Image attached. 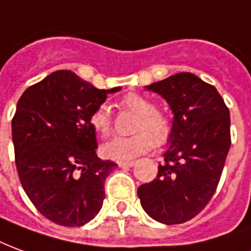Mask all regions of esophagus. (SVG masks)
Returning <instances> with one entry per match:
<instances>
[{
  "instance_id": "obj_1",
  "label": "esophagus",
  "mask_w": 251,
  "mask_h": 251,
  "mask_svg": "<svg viewBox=\"0 0 251 251\" xmlns=\"http://www.w3.org/2000/svg\"><path fill=\"white\" fill-rule=\"evenodd\" d=\"M118 166L120 167H131V166H134V162L133 160H122V162H118Z\"/></svg>"
}]
</instances>
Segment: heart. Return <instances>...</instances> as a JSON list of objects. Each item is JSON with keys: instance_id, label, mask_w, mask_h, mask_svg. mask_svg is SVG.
Returning <instances> with one entry per match:
<instances>
[{"instance_id": "obj_1", "label": "heart", "mask_w": 251, "mask_h": 251, "mask_svg": "<svg viewBox=\"0 0 251 251\" xmlns=\"http://www.w3.org/2000/svg\"><path fill=\"white\" fill-rule=\"evenodd\" d=\"M122 107L138 115L134 125L137 134L130 137H114L103 145V153L115 160H129L151 150L152 141L156 145L167 143L173 134L174 124L167 114L157 111V106L145 96L129 94L121 100ZM89 124L103 137H107L113 129L110 110L106 104H99L89 117Z\"/></svg>"}]
</instances>
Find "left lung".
<instances>
[{"instance_id":"8db88e82","label":"left lung","mask_w":251,"mask_h":251,"mask_svg":"<svg viewBox=\"0 0 251 251\" xmlns=\"http://www.w3.org/2000/svg\"><path fill=\"white\" fill-rule=\"evenodd\" d=\"M174 113V129L156 178L137 189L144 211L164 224L197 216L211 201L231 145L229 111L211 84L178 73L147 85Z\"/></svg>"}]
</instances>
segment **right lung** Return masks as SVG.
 Returning a JSON list of instances; mask_svg holds the SVG:
<instances>
[{
	"label": "right lung",
	"instance_id": "obj_1",
	"mask_svg": "<svg viewBox=\"0 0 251 251\" xmlns=\"http://www.w3.org/2000/svg\"><path fill=\"white\" fill-rule=\"evenodd\" d=\"M71 71L28 87L12 120L15 162L24 192L52 223L80 227L99 213L104 180L117 167L96 155L89 117L108 94Z\"/></svg>",
	"mask_w": 251,
	"mask_h": 251
}]
</instances>
